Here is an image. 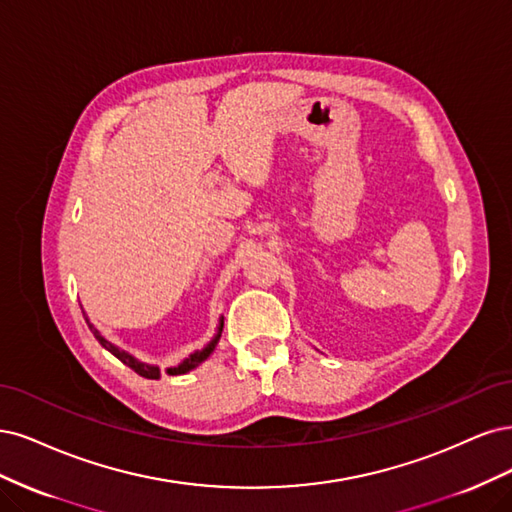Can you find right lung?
Segmentation results:
<instances>
[{"label": "right lung", "mask_w": 512, "mask_h": 512, "mask_svg": "<svg viewBox=\"0 0 512 512\" xmlns=\"http://www.w3.org/2000/svg\"><path fill=\"white\" fill-rule=\"evenodd\" d=\"M91 327V332H93V336L97 338V340H100V344L104 346V349H108L114 357H117V359H121L123 361V364L125 366H129L131 370H134L136 374H140V376H144V378H151V381H157V378L161 376L159 374V368H155V366H148V364H140V361H136L134 357H131V355H127L125 351H121V349H117V346H114V344H110L100 332H97V329L93 327V325H89ZM221 329H223V323H221V327H219V334L217 336H214V340L206 346V349H202V351H197V353H193L189 359H185L183 361V364H180L178 368H170L168 370V374H185V372H189V370H193L195 366H200L202 364V361L214 351V346H217V342H219V338H221Z\"/></svg>", "instance_id": "add662e5"}]
</instances>
